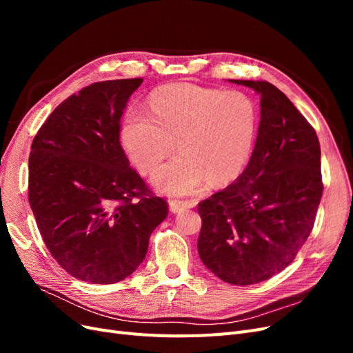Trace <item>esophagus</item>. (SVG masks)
Wrapping results in <instances>:
<instances>
[{
	"mask_svg": "<svg viewBox=\"0 0 353 353\" xmlns=\"http://www.w3.org/2000/svg\"><path fill=\"white\" fill-rule=\"evenodd\" d=\"M193 206H194V203H191V201H184V200H170L169 201V210L172 213L183 212V210L190 209Z\"/></svg>",
	"mask_w": 353,
	"mask_h": 353,
	"instance_id": "1",
	"label": "esophagus"
}]
</instances>
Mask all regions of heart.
Here are the masks:
<instances>
[{
  "instance_id": "1",
  "label": "heart",
  "mask_w": 353,
  "mask_h": 353,
  "mask_svg": "<svg viewBox=\"0 0 353 353\" xmlns=\"http://www.w3.org/2000/svg\"><path fill=\"white\" fill-rule=\"evenodd\" d=\"M153 117L132 112L122 125L125 150L141 174L181 153L153 175L160 193L188 196L208 184L225 185L249 165L259 131V109L241 91L170 83L150 97Z\"/></svg>"
}]
</instances>
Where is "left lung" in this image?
<instances>
[{
    "instance_id": "left-lung-1",
    "label": "left lung",
    "mask_w": 353,
    "mask_h": 353,
    "mask_svg": "<svg viewBox=\"0 0 353 353\" xmlns=\"http://www.w3.org/2000/svg\"><path fill=\"white\" fill-rule=\"evenodd\" d=\"M261 95L250 162L227 188L199 203L201 262L222 281L249 285L293 262L314 228L323 196L321 148L314 128L266 81H239Z\"/></svg>"
}]
</instances>
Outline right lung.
<instances>
[{"mask_svg":"<svg viewBox=\"0 0 353 353\" xmlns=\"http://www.w3.org/2000/svg\"><path fill=\"white\" fill-rule=\"evenodd\" d=\"M141 78L103 81L52 110L32 141L29 205L51 256L92 284L125 280L144 261L168 203L130 166L121 117Z\"/></svg>","mask_w":353,"mask_h":353,"instance_id":"add662e5","label":"right lung"}]
</instances>
